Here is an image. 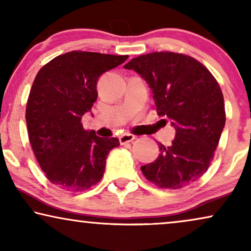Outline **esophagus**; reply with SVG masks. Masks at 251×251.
<instances>
[{"instance_id":"esophagus-1","label":"esophagus","mask_w":251,"mask_h":251,"mask_svg":"<svg viewBox=\"0 0 251 251\" xmlns=\"http://www.w3.org/2000/svg\"><path fill=\"white\" fill-rule=\"evenodd\" d=\"M135 138H136V137L131 135V133H123V135L120 136L119 139H120V143H121V144H126V143L132 142V140Z\"/></svg>"}]
</instances>
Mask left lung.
Returning a JSON list of instances; mask_svg holds the SVG:
<instances>
[{
	"instance_id": "8db88e82",
	"label": "left lung",
	"mask_w": 251,
	"mask_h": 251,
	"mask_svg": "<svg viewBox=\"0 0 251 251\" xmlns=\"http://www.w3.org/2000/svg\"><path fill=\"white\" fill-rule=\"evenodd\" d=\"M126 70L146 81L156 111L176 130L170 146L143 166L144 176L162 188H181L208 170L225 126L224 97L216 78L194 58L152 52L132 58Z\"/></svg>"
}]
</instances>
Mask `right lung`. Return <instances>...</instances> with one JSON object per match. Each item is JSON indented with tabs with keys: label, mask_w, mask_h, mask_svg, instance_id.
<instances>
[{
	"label": "right lung",
	"mask_w": 251,
	"mask_h": 251,
	"mask_svg": "<svg viewBox=\"0 0 251 251\" xmlns=\"http://www.w3.org/2000/svg\"><path fill=\"white\" fill-rule=\"evenodd\" d=\"M128 57L71 51L37 73L27 101V129L37 162L58 187L81 192L101 179L108 153L120 142L87 131L81 120L97 100L100 75Z\"/></svg>",
	"instance_id": "obj_1"
}]
</instances>
